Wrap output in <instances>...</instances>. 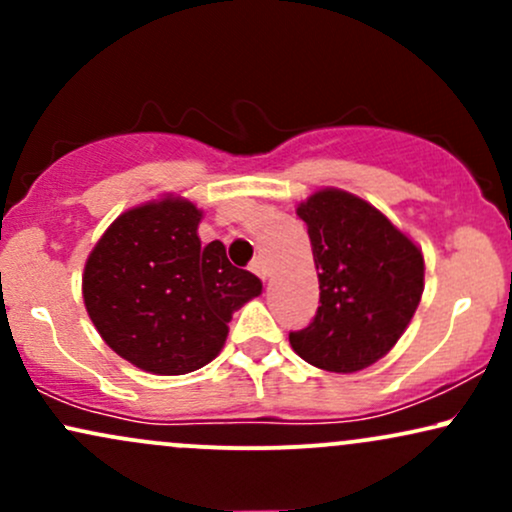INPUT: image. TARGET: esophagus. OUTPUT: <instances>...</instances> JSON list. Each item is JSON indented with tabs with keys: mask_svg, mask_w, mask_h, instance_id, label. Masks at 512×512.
I'll use <instances>...</instances> for the list:
<instances>
[{
	"mask_svg": "<svg viewBox=\"0 0 512 512\" xmlns=\"http://www.w3.org/2000/svg\"><path fill=\"white\" fill-rule=\"evenodd\" d=\"M250 269L257 276H260L262 281L269 279V267H267V262H264V257H255V260H252V264H250Z\"/></svg>",
	"mask_w": 512,
	"mask_h": 512,
	"instance_id": "34e87169",
	"label": "esophagus"
}]
</instances>
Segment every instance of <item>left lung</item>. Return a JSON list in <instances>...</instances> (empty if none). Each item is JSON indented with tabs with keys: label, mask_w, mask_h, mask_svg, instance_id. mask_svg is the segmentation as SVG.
Segmentation results:
<instances>
[{
	"label": "left lung",
	"mask_w": 512,
	"mask_h": 512,
	"mask_svg": "<svg viewBox=\"0 0 512 512\" xmlns=\"http://www.w3.org/2000/svg\"><path fill=\"white\" fill-rule=\"evenodd\" d=\"M320 279V308L289 342L303 361L356 373L383 358L419 308L424 255L383 211L344 190L298 204Z\"/></svg>",
	"instance_id": "left-lung-1"
}]
</instances>
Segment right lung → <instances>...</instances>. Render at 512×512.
Here are the masks:
<instances>
[{
    "mask_svg": "<svg viewBox=\"0 0 512 512\" xmlns=\"http://www.w3.org/2000/svg\"><path fill=\"white\" fill-rule=\"evenodd\" d=\"M202 211L163 197L120 214L88 255L81 279L103 342L146 373L185 375L223 349L228 322L262 281L233 267L221 240L202 245Z\"/></svg>",
    "mask_w": 512,
    "mask_h": 512,
    "instance_id": "add662e5",
    "label": "right lung"
}]
</instances>
